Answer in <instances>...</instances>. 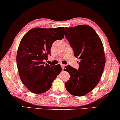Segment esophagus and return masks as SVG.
<instances>
[{
    "label": "esophagus",
    "mask_w": 120,
    "mask_h": 120,
    "mask_svg": "<svg viewBox=\"0 0 120 120\" xmlns=\"http://www.w3.org/2000/svg\"><path fill=\"white\" fill-rule=\"evenodd\" d=\"M60 65H61V67H62V69L63 70L64 69V67H65V65L64 64H60Z\"/></svg>",
    "instance_id": "obj_1"
}]
</instances>
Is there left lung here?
Returning <instances> with one entry per match:
<instances>
[{"mask_svg":"<svg viewBox=\"0 0 120 120\" xmlns=\"http://www.w3.org/2000/svg\"><path fill=\"white\" fill-rule=\"evenodd\" d=\"M65 36L80 61L78 70L68 65L64 70L70 74L65 88L70 94L83 96L99 82L105 64L104 47L101 38L90 26L65 28Z\"/></svg>","mask_w":120,"mask_h":120,"instance_id":"obj_1","label":"left lung"}]
</instances>
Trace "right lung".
<instances>
[{
    "mask_svg": "<svg viewBox=\"0 0 120 120\" xmlns=\"http://www.w3.org/2000/svg\"><path fill=\"white\" fill-rule=\"evenodd\" d=\"M64 27L34 28L21 39L16 56L18 70L21 81L32 93L50 90L62 71L60 64L50 65L43 60L50 55L52 43L64 38Z\"/></svg>",
    "mask_w": 120,
    "mask_h": 120,
    "instance_id": "right-lung-1",
    "label": "right lung"
}]
</instances>
